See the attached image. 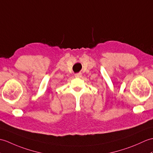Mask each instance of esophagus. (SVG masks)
<instances>
[{"label": "esophagus", "instance_id": "34e87169", "mask_svg": "<svg viewBox=\"0 0 153 153\" xmlns=\"http://www.w3.org/2000/svg\"><path fill=\"white\" fill-rule=\"evenodd\" d=\"M81 76H82V74L81 73H77L75 74L76 77H81Z\"/></svg>", "mask_w": 153, "mask_h": 153}]
</instances>
